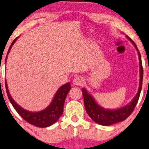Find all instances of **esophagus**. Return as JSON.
<instances>
[{
  "label": "esophagus",
  "mask_w": 149,
  "mask_h": 149,
  "mask_svg": "<svg viewBox=\"0 0 149 149\" xmlns=\"http://www.w3.org/2000/svg\"><path fill=\"white\" fill-rule=\"evenodd\" d=\"M84 82V79H83L81 76H78L73 80V84L75 85H82Z\"/></svg>",
  "instance_id": "34e87169"
}]
</instances>
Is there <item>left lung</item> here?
I'll list each match as a JSON object with an SVG mask.
<instances>
[{
  "label": "left lung",
  "instance_id": "1",
  "mask_svg": "<svg viewBox=\"0 0 149 149\" xmlns=\"http://www.w3.org/2000/svg\"><path fill=\"white\" fill-rule=\"evenodd\" d=\"M126 37L130 40L133 45L136 47L138 51V57H139V64H140V82L139 88L136 96L127 105L122 108L116 109V110H111V109H105L100 106L93 97L90 93H88L86 88H82V92L84 97V103L85 109H86L87 114L90 116L91 119L97 123L104 126H108L123 121L132 114L136 107L138 101L139 100L140 92L142 90V78H143V68H142L141 55L136 43L134 41L130 39L127 35Z\"/></svg>",
  "mask_w": 149,
  "mask_h": 149
}]
</instances>
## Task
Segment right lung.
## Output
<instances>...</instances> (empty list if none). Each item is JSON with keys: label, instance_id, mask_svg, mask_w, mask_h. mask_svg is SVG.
Listing matches in <instances>:
<instances>
[{"label": "right lung", "instance_id": "add662e5", "mask_svg": "<svg viewBox=\"0 0 149 149\" xmlns=\"http://www.w3.org/2000/svg\"><path fill=\"white\" fill-rule=\"evenodd\" d=\"M18 37H16L13 40L11 45H10L7 55L9 53L10 50H11L12 45L17 41ZM7 56H6L5 62L7 61ZM5 87L8 98H9L10 102L12 104L16 112L18 113L19 116L23 119L29 123L30 124L38 127H47L51 126L52 125L55 123L62 115L65 99H66L67 93H69V91L71 89V84L70 82H68L61 86L58 89V91H56V94L54 95L50 104L44 110L39 111V112H31V111L25 110V109L22 108L20 106H19L10 95L6 80Z\"/></svg>", "mask_w": 149, "mask_h": 149}]
</instances>
